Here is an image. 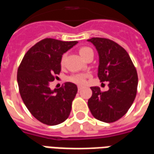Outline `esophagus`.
<instances>
[{
  "mask_svg": "<svg viewBox=\"0 0 154 154\" xmlns=\"http://www.w3.org/2000/svg\"><path fill=\"white\" fill-rule=\"evenodd\" d=\"M82 87H77V90H78V91H80L82 90Z\"/></svg>",
  "mask_w": 154,
  "mask_h": 154,
  "instance_id": "obj_1",
  "label": "esophagus"
}]
</instances>
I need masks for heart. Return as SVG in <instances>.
Wrapping results in <instances>:
<instances>
[{
    "label": "heart",
    "mask_w": 154,
    "mask_h": 154,
    "mask_svg": "<svg viewBox=\"0 0 154 154\" xmlns=\"http://www.w3.org/2000/svg\"><path fill=\"white\" fill-rule=\"evenodd\" d=\"M78 52H79V54L82 56V57L84 58V59H86L90 54H93V51L89 47H81L78 49ZM65 57H66L65 55L62 56V58H61V64L62 65H63L64 61H65ZM88 77H89L88 74H73V75H72L70 77H67V81H69L71 82H73L75 84H77V85H84V84L86 83L87 78Z\"/></svg>",
    "instance_id": "1"
}]
</instances>
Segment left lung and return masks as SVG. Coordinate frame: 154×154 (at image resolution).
Returning a JSON list of instances; mask_svg holds the SVG:
<instances>
[{
    "label": "left lung",
    "instance_id": "obj_1",
    "mask_svg": "<svg viewBox=\"0 0 154 154\" xmlns=\"http://www.w3.org/2000/svg\"><path fill=\"white\" fill-rule=\"evenodd\" d=\"M94 44L99 54L98 77L108 82L109 90L101 91L92 87L88 100L91 113L98 120L112 123L127 113L135 99L138 74L126 50L120 45L105 38L87 39Z\"/></svg>",
    "mask_w": 154,
    "mask_h": 154
}]
</instances>
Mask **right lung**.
I'll return each mask as SVG.
<instances>
[{"label": "right lung", "instance_id": "obj_1", "mask_svg": "<svg viewBox=\"0 0 154 154\" xmlns=\"http://www.w3.org/2000/svg\"><path fill=\"white\" fill-rule=\"evenodd\" d=\"M77 41L47 38L35 44L25 54L17 72L19 91L32 116L43 124L56 125L68 118L77 87L66 82L50 89L49 83L61 72V58Z\"/></svg>", "mask_w": 154, "mask_h": 154}]
</instances>
